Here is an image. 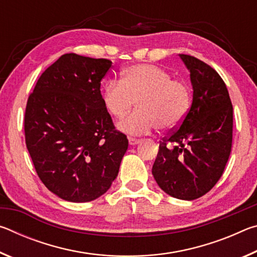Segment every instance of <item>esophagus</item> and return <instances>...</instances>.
Returning a JSON list of instances; mask_svg holds the SVG:
<instances>
[{
    "label": "esophagus",
    "mask_w": 257,
    "mask_h": 257,
    "mask_svg": "<svg viewBox=\"0 0 257 257\" xmlns=\"http://www.w3.org/2000/svg\"><path fill=\"white\" fill-rule=\"evenodd\" d=\"M128 141H129V144L133 145V146H134V145H137L138 143L141 142V141H139V139L134 138V137H128Z\"/></svg>",
    "instance_id": "34e87169"
}]
</instances>
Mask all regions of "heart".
<instances>
[{
	"mask_svg": "<svg viewBox=\"0 0 257 257\" xmlns=\"http://www.w3.org/2000/svg\"><path fill=\"white\" fill-rule=\"evenodd\" d=\"M103 104L115 118H122L134 107L138 108L121 120V132L143 135L159 127L175 129L185 120L191 105V90L186 81L172 79L167 70L153 64H135L125 69L121 80L112 79L104 86Z\"/></svg>",
	"mask_w": 257,
	"mask_h": 257,
	"instance_id": "heart-1",
	"label": "heart"
}]
</instances>
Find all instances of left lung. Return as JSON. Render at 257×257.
Instances as JSON below:
<instances>
[{"mask_svg": "<svg viewBox=\"0 0 257 257\" xmlns=\"http://www.w3.org/2000/svg\"><path fill=\"white\" fill-rule=\"evenodd\" d=\"M179 56L190 72L193 102L178 129L160 142L152 173L168 195L193 201L224 171L232 145V104L214 69L194 56Z\"/></svg>", "mask_w": 257, "mask_h": 257, "instance_id": "obj_1", "label": "left lung"}]
</instances>
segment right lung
I'll list each match as a JSON object with an SVG mask.
<instances>
[{
  "instance_id": "add662e5",
  "label": "right lung",
  "mask_w": 257,
  "mask_h": 257,
  "mask_svg": "<svg viewBox=\"0 0 257 257\" xmlns=\"http://www.w3.org/2000/svg\"><path fill=\"white\" fill-rule=\"evenodd\" d=\"M106 59L63 54L42 73L25 112L26 145L46 188L64 201L90 202L118 176L128 149L103 104Z\"/></svg>"
}]
</instances>
